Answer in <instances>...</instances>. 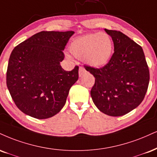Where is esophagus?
Wrapping results in <instances>:
<instances>
[{
	"mask_svg": "<svg viewBox=\"0 0 157 157\" xmlns=\"http://www.w3.org/2000/svg\"><path fill=\"white\" fill-rule=\"evenodd\" d=\"M86 73V70L84 69L83 67H80L79 68V76L82 77L84 74Z\"/></svg>",
	"mask_w": 157,
	"mask_h": 157,
	"instance_id": "obj_1",
	"label": "esophagus"
}]
</instances>
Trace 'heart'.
I'll list each match as a JSON object with an SVG mask.
<instances>
[{
  "label": "heart",
  "mask_w": 157,
  "mask_h": 157,
  "mask_svg": "<svg viewBox=\"0 0 157 157\" xmlns=\"http://www.w3.org/2000/svg\"><path fill=\"white\" fill-rule=\"evenodd\" d=\"M69 50L75 57L83 59L94 67H101L108 63L113 52V39L108 33L97 32L75 38L69 45ZM71 60V57L66 54Z\"/></svg>",
  "instance_id": "1"
}]
</instances>
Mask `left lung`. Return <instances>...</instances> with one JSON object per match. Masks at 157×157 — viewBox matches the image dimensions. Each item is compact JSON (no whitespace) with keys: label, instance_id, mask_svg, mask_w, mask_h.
<instances>
[{"label":"left lung","instance_id":"1","mask_svg":"<svg viewBox=\"0 0 157 157\" xmlns=\"http://www.w3.org/2000/svg\"><path fill=\"white\" fill-rule=\"evenodd\" d=\"M112 38L114 53L101 69L85 68L95 77L90 90L94 105L107 116H121L142 102L149 70L143 48L120 31L105 29Z\"/></svg>","mask_w":157,"mask_h":157}]
</instances>
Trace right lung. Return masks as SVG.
Here are the masks:
<instances>
[{
    "label": "right lung",
    "mask_w": 157,
    "mask_h": 157,
    "mask_svg": "<svg viewBox=\"0 0 157 157\" xmlns=\"http://www.w3.org/2000/svg\"><path fill=\"white\" fill-rule=\"evenodd\" d=\"M74 31H41L15 47L9 60L6 85L15 105L28 116L45 119L59 113L71 87L78 80V67L60 66L63 50Z\"/></svg>",
    "instance_id": "right-lung-1"
}]
</instances>
